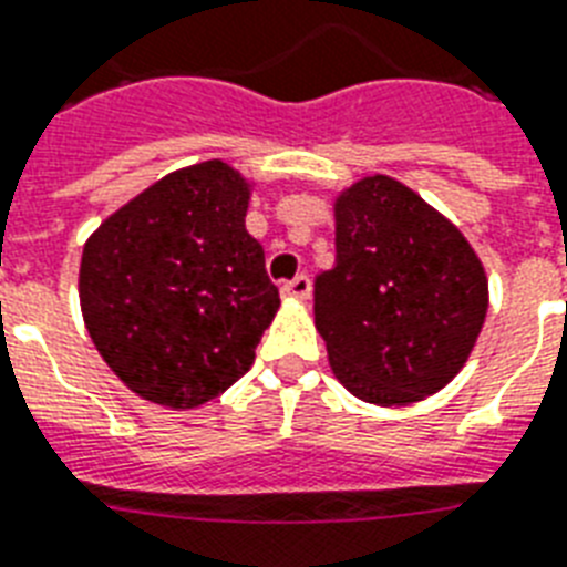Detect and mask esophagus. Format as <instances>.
Returning <instances> with one entry per match:
<instances>
[{
  "mask_svg": "<svg viewBox=\"0 0 567 567\" xmlns=\"http://www.w3.org/2000/svg\"><path fill=\"white\" fill-rule=\"evenodd\" d=\"M280 292L287 298H296V301H307L312 292V284H310V275H296L292 280H287L284 287H280Z\"/></svg>",
  "mask_w": 567,
  "mask_h": 567,
  "instance_id": "1",
  "label": "esophagus"
}]
</instances>
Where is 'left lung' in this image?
Listing matches in <instances>:
<instances>
[{
    "label": "left lung",
    "mask_w": 567,
    "mask_h": 567,
    "mask_svg": "<svg viewBox=\"0 0 567 567\" xmlns=\"http://www.w3.org/2000/svg\"><path fill=\"white\" fill-rule=\"evenodd\" d=\"M312 310L351 395L404 406L456 378L488 310L468 239L410 187L374 175L337 198V262Z\"/></svg>",
    "instance_id": "left-lung-1"
}]
</instances>
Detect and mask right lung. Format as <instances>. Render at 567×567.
Listing matches in <instances>:
<instances>
[{
  "label": "right lung",
  "instance_id": "1",
  "mask_svg": "<svg viewBox=\"0 0 567 567\" xmlns=\"http://www.w3.org/2000/svg\"><path fill=\"white\" fill-rule=\"evenodd\" d=\"M228 163L172 172L104 219L81 255V310L102 360L140 398L189 410L255 362L280 305Z\"/></svg>",
  "mask_w": 567,
  "mask_h": 567
}]
</instances>
